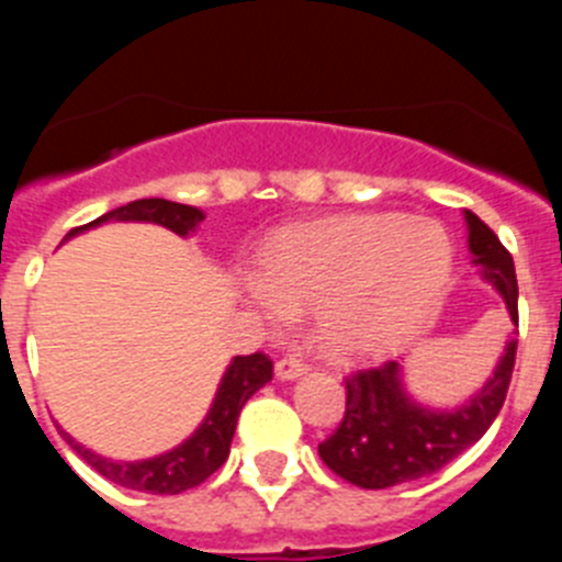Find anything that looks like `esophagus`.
Segmentation results:
<instances>
[{"instance_id":"obj_1","label":"esophagus","mask_w":562,"mask_h":562,"mask_svg":"<svg viewBox=\"0 0 562 562\" xmlns=\"http://www.w3.org/2000/svg\"><path fill=\"white\" fill-rule=\"evenodd\" d=\"M274 371H277V376H280V380H296V376L305 374L307 363L302 358H296V355H288V358L277 360Z\"/></svg>"}]
</instances>
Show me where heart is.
Masks as SVG:
<instances>
[{
	"label": "heart",
	"instance_id": "1",
	"mask_svg": "<svg viewBox=\"0 0 562 562\" xmlns=\"http://www.w3.org/2000/svg\"><path fill=\"white\" fill-rule=\"evenodd\" d=\"M452 274V240L432 218L338 216L277 235L246 282L269 322L313 311L318 340L340 355L400 344L424 322Z\"/></svg>",
	"mask_w": 562,
	"mask_h": 562
}]
</instances>
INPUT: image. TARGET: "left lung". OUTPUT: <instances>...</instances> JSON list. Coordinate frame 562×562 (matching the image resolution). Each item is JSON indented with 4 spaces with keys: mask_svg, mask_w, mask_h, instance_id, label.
Wrapping results in <instances>:
<instances>
[{
    "mask_svg": "<svg viewBox=\"0 0 562 562\" xmlns=\"http://www.w3.org/2000/svg\"><path fill=\"white\" fill-rule=\"evenodd\" d=\"M471 263L505 299L513 327H518V282L510 251L496 233L465 210ZM505 346L494 376L465 405L454 411H429L407 396L396 360L358 369L346 376V413L327 440L318 443L324 463L358 487L402 485L435 474L458 454L474 447L499 416L516 366V340Z\"/></svg>",
    "mask_w": 562,
    "mask_h": 562,
    "instance_id": "left-lung-1",
    "label": "left lung"
}]
</instances>
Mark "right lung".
<instances>
[{
    "instance_id": "add662e5",
    "label": "right lung",
    "mask_w": 562,
    "mask_h": 562,
    "mask_svg": "<svg viewBox=\"0 0 562 562\" xmlns=\"http://www.w3.org/2000/svg\"><path fill=\"white\" fill-rule=\"evenodd\" d=\"M202 218V210L191 207V204H177L169 202V199H135V202L110 210V213L86 224V227H75L66 235V240L75 238L82 229L99 227L104 222H151L186 238L188 233L196 229ZM271 371H274V363L263 352L238 355L229 363V369L224 371L216 400H213L207 418L199 424L196 432L177 449L157 454L151 460L119 463V460H108L86 449L68 432H63V438L71 443V449L91 469H97L104 480L115 482V485L130 487V491H144V494H182L188 487L202 485L213 471L222 469L229 454V443H233L240 411L249 402V396H255L271 380Z\"/></svg>"
}]
</instances>
